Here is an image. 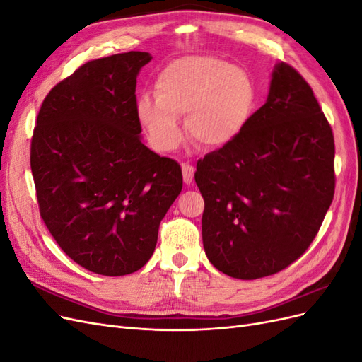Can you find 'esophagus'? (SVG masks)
I'll return each instance as SVG.
<instances>
[{
  "instance_id": "obj_1",
  "label": "esophagus",
  "mask_w": 362,
  "mask_h": 362,
  "mask_svg": "<svg viewBox=\"0 0 362 362\" xmlns=\"http://www.w3.org/2000/svg\"><path fill=\"white\" fill-rule=\"evenodd\" d=\"M193 175H194V168L189 163H182V178L185 184H190L193 181Z\"/></svg>"
}]
</instances>
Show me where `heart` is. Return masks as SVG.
I'll list each match as a JSON object with an SVG mask.
<instances>
[{
  "label": "heart",
  "mask_w": 362,
  "mask_h": 362,
  "mask_svg": "<svg viewBox=\"0 0 362 362\" xmlns=\"http://www.w3.org/2000/svg\"><path fill=\"white\" fill-rule=\"evenodd\" d=\"M257 89L249 74L211 56L169 62L156 78V98L141 95L137 117L152 148L177 149L182 140L178 116L204 148H223L243 133L255 112Z\"/></svg>",
  "instance_id": "1"
}]
</instances>
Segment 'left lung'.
Listing matches in <instances>:
<instances>
[{
    "label": "left lung",
    "mask_w": 362,
    "mask_h": 362,
    "mask_svg": "<svg viewBox=\"0 0 362 362\" xmlns=\"http://www.w3.org/2000/svg\"><path fill=\"white\" fill-rule=\"evenodd\" d=\"M334 157L332 128L311 86L281 62L243 133L196 164L211 264L258 279L300 258L334 199Z\"/></svg>",
    "instance_id": "1"
}]
</instances>
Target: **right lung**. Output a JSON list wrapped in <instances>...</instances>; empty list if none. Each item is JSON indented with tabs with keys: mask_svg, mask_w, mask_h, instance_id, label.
Segmentation results:
<instances>
[{
	"mask_svg": "<svg viewBox=\"0 0 362 362\" xmlns=\"http://www.w3.org/2000/svg\"><path fill=\"white\" fill-rule=\"evenodd\" d=\"M149 62L129 51L81 64L45 96L33 131L42 221L64 254L98 275L146 264L182 189L180 164L140 140L136 78Z\"/></svg>",
	"mask_w": 362,
	"mask_h": 362,
	"instance_id": "1",
	"label": "right lung"
}]
</instances>
